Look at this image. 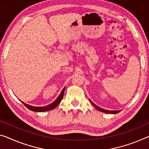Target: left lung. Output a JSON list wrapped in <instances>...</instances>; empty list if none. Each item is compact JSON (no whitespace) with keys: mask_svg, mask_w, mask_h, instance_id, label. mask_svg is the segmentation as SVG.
I'll list each match as a JSON object with an SVG mask.
<instances>
[{"mask_svg":"<svg viewBox=\"0 0 149 149\" xmlns=\"http://www.w3.org/2000/svg\"><path fill=\"white\" fill-rule=\"evenodd\" d=\"M90 102H91V104H92L94 107H95L96 109H97V110H98V111H101V112H104V113H111V114H116L118 113H119V112L120 111H107V110H104V109H102L101 108H100V107H98V106H97V105L93 103V102H91L90 100Z\"/></svg>","mask_w":149,"mask_h":149,"instance_id":"obj_1","label":"left lung"}]
</instances>
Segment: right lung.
I'll return each instance as SVG.
<instances>
[{"label": "right lung", "instance_id": "right-lung-1", "mask_svg": "<svg viewBox=\"0 0 149 149\" xmlns=\"http://www.w3.org/2000/svg\"><path fill=\"white\" fill-rule=\"evenodd\" d=\"M65 88H63V91H61V93L60 94V95L58 96V97L56 98V100L55 101L52 102L51 104H49L47 105V106L46 107H33V106H31V105H29V104H26L24 103V102H22L26 107H27L29 109L31 110V111H35V112H44V111H51V110L54 109L56 107H57V105H58L59 103H60L61 101L63 99V96H64V92H65Z\"/></svg>", "mask_w": 149, "mask_h": 149}]
</instances>
